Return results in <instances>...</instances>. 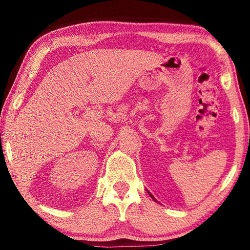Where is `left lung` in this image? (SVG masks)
Instances as JSON below:
<instances>
[{
  "label": "left lung",
  "instance_id": "8db88e82",
  "mask_svg": "<svg viewBox=\"0 0 250 250\" xmlns=\"http://www.w3.org/2000/svg\"><path fill=\"white\" fill-rule=\"evenodd\" d=\"M149 194H150V193H149ZM150 196H151V198H152V199H153V196H152V195H151V194H150Z\"/></svg>",
  "mask_w": 250,
  "mask_h": 250
}]
</instances>
